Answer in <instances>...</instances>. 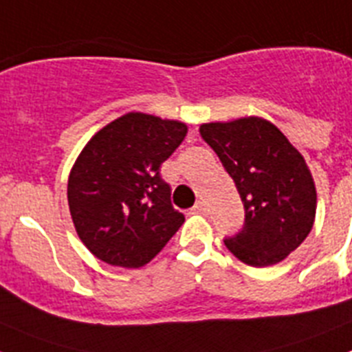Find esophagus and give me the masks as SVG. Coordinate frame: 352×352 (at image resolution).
I'll list each match as a JSON object with an SVG mask.
<instances>
[{
    "mask_svg": "<svg viewBox=\"0 0 352 352\" xmlns=\"http://www.w3.org/2000/svg\"><path fill=\"white\" fill-rule=\"evenodd\" d=\"M206 210L208 208H206V203H204V201H197V203H195V206H194L195 213H204Z\"/></svg>",
    "mask_w": 352,
    "mask_h": 352,
    "instance_id": "1",
    "label": "esophagus"
}]
</instances>
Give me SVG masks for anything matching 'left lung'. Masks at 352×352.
I'll list each match as a JSON object with an SVG mask.
<instances>
[{"label": "left lung", "mask_w": 352, "mask_h": 352, "mask_svg": "<svg viewBox=\"0 0 352 352\" xmlns=\"http://www.w3.org/2000/svg\"><path fill=\"white\" fill-rule=\"evenodd\" d=\"M234 182L243 227L223 243L241 263H280L309 236L316 219L312 174L284 133L261 118L206 123L199 129Z\"/></svg>", "instance_id": "left-lung-1"}]
</instances>
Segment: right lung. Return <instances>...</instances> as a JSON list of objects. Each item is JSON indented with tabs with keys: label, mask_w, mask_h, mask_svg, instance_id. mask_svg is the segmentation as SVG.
Here are the masks:
<instances>
[{
	"label": "right lung",
	"mask_w": 352,
	"mask_h": 352,
	"mask_svg": "<svg viewBox=\"0 0 352 352\" xmlns=\"http://www.w3.org/2000/svg\"><path fill=\"white\" fill-rule=\"evenodd\" d=\"M186 135V125L129 113L96 133L68 178L76 231L93 256L141 268L185 222L170 203L160 166Z\"/></svg>",
	"instance_id": "add662e5"
}]
</instances>
